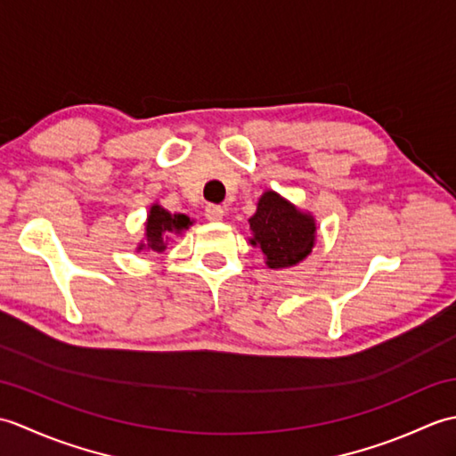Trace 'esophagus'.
Listing matches in <instances>:
<instances>
[{"instance_id": "obj_1", "label": "esophagus", "mask_w": 456, "mask_h": 456, "mask_svg": "<svg viewBox=\"0 0 456 456\" xmlns=\"http://www.w3.org/2000/svg\"><path fill=\"white\" fill-rule=\"evenodd\" d=\"M223 216H225V211H223L221 206H216V203H209V206L206 208V217L209 221H221Z\"/></svg>"}]
</instances>
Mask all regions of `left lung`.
<instances>
[{
	"mask_svg": "<svg viewBox=\"0 0 456 456\" xmlns=\"http://www.w3.org/2000/svg\"><path fill=\"white\" fill-rule=\"evenodd\" d=\"M255 237L270 268H288L312 253L315 240V223L307 213L297 211L274 191H266L258 200V208L248 219Z\"/></svg>",
	"mask_w": 456,
	"mask_h": 456,
	"instance_id": "8db88e82",
	"label": "left lung"
}]
</instances>
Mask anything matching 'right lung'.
<instances>
[{
  "label": "right lung",
  "mask_w": 456,
  "mask_h": 456,
  "mask_svg": "<svg viewBox=\"0 0 456 456\" xmlns=\"http://www.w3.org/2000/svg\"><path fill=\"white\" fill-rule=\"evenodd\" d=\"M191 225V221L188 216L183 213H168L167 209H162L160 206H152L151 208V216L147 219V239L139 248H149V250H157V253H162L167 248V240L174 233H182L183 229H188Z\"/></svg>",
  "instance_id": "right-lung-1"
}]
</instances>
